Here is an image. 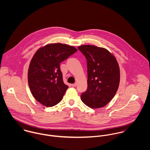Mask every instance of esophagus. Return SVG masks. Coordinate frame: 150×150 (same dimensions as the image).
<instances>
[{
  "instance_id": "obj_1",
  "label": "esophagus",
  "mask_w": 150,
  "mask_h": 150,
  "mask_svg": "<svg viewBox=\"0 0 150 150\" xmlns=\"http://www.w3.org/2000/svg\"><path fill=\"white\" fill-rule=\"evenodd\" d=\"M76 86H77V85H76V84H72V85H71V86H72L73 87H76Z\"/></svg>"
}]
</instances>
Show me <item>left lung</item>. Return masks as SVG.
<instances>
[{"mask_svg":"<svg viewBox=\"0 0 150 150\" xmlns=\"http://www.w3.org/2000/svg\"><path fill=\"white\" fill-rule=\"evenodd\" d=\"M78 48L87 61L88 88L81 95V100L92 108L104 107L114 98L120 84L117 59L102 47L83 45Z\"/></svg>","mask_w":150,"mask_h":150,"instance_id":"1","label":"left lung"}]
</instances>
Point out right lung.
<instances>
[{
    "mask_svg": "<svg viewBox=\"0 0 150 150\" xmlns=\"http://www.w3.org/2000/svg\"><path fill=\"white\" fill-rule=\"evenodd\" d=\"M77 50L62 43L47 44L33 55L29 66L28 80L35 99L46 107L59 103L69 86L64 84L60 64Z\"/></svg>",
    "mask_w": 150,
    "mask_h": 150,
    "instance_id": "1",
    "label": "right lung"
}]
</instances>
